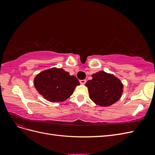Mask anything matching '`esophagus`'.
Here are the masks:
<instances>
[{"label": "esophagus", "mask_w": 155, "mask_h": 155, "mask_svg": "<svg viewBox=\"0 0 155 155\" xmlns=\"http://www.w3.org/2000/svg\"><path fill=\"white\" fill-rule=\"evenodd\" d=\"M79 82H80V83L82 84V85H84V84L86 83L87 80L86 79H83V80H79Z\"/></svg>", "instance_id": "obj_1"}]
</instances>
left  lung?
<instances>
[{"mask_svg":"<svg viewBox=\"0 0 155 155\" xmlns=\"http://www.w3.org/2000/svg\"><path fill=\"white\" fill-rule=\"evenodd\" d=\"M85 86L88 88L89 97L92 101L101 107L110 106L118 101L123 93L124 85L114 75L104 71L92 75Z\"/></svg>","mask_w":155,"mask_h":155,"instance_id":"obj_1","label":"left lung"}]
</instances>
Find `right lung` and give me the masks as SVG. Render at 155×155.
Returning a JSON list of instances; mask_svg holds the SVG:
<instances>
[{
  "mask_svg": "<svg viewBox=\"0 0 155 155\" xmlns=\"http://www.w3.org/2000/svg\"><path fill=\"white\" fill-rule=\"evenodd\" d=\"M34 86L45 99L51 102H62L71 96L80 85L74 76L63 68H51L42 71L34 78Z\"/></svg>",
  "mask_w": 155,
  "mask_h": 155,
  "instance_id": "1",
  "label": "right lung"
}]
</instances>
